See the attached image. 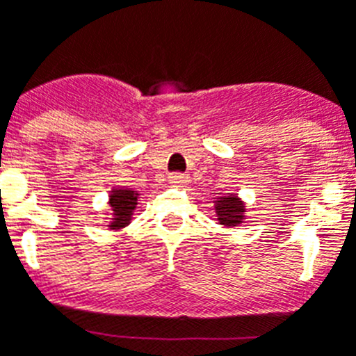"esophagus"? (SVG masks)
Masks as SVG:
<instances>
[{"mask_svg":"<svg viewBox=\"0 0 356 356\" xmlns=\"http://www.w3.org/2000/svg\"><path fill=\"white\" fill-rule=\"evenodd\" d=\"M169 184L175 185V187H181V185L188 184V176L181 175V172H172V175H169Z\"/></svg>","mask_w":356,"mask_h":356,"instance_id":"obj_1","label":"esophagus"}]
</instances>
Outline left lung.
<instances>
[{"label": "left lung", "mask_w": 356, "mask_h": 356, "mask_svg": "<svg viewBox=\"0 0 356 356\" xmlns=\"http://www.w3.org/2000/svg\"><path fill=\"white\" fill-rule=\"evenodd\" d=\"M216 213L217 221L221 225L228 226H237L244 221V212H246V207H244V201H241V197L237 194H229V196H221L216 200Z\"/></svg>", "instance_id": "left-lung-1"}]
</instances>
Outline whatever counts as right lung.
<instances>
[{"mask_svg":"<svg viewBox=\"0 0 356 356\" xmlns=\"http://www.w3.org/2000/svg\"><path fill=\"white\" fill-rule=\"evenodd\" d=\"M139 193L131 188H112L108 196V205L112 209V221L108 222L110 229H121L130 225L134 210L137 209Z\"/></svg>","mask_w":356,"mask_h":356,"instance_id":"1","label":"right lung"}]
</instances>
